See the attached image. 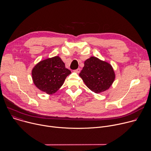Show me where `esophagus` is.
<instances>
[{"label":"esophagus","mask_w":151,"mask_h":151,"mask_svg":"<svg viewBox=\"0 0 151 151\" xmlns=\"http://www.w3.org/2000/svg\"><path fill=\"white\" fill-rule=\"evenodd\" d=\"M74 72H76V73H79L80 72V69H77L75 70Z\"/></svg>","instance_id":"34e87169"}]
</instances>
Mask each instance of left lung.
<instances>
[{
	"label": "left lung",
	"instance_id": "1",
	"mask_svg": "<svg viewBox=\"0 0 151 151\" xmlns=\"http://www.w3.org/2000/svg\"><path fill=\"white\" fill-rule=\"evenodd\" d=\"M79 76L87 87L95 93L108 90L115 78L111 64L95 57L85 61Z\"/></svg>",
	"mask_w": 151,
	"mask_h": 151
}]
</instances>
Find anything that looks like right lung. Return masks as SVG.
<instances>
[{
  "mask_svg": "<svg viewBox=\"0 0 151 151\" xmlns=\"http://www.w3.org/2000/svg\"><path fill=\"white\" fill-rule=\"evenodd\" d=\"M70 73V70L65 68V64L58 56L40 61L32 71L36 87L48 94L56 93Z\"/></svg>",
  "mask_w": 151,
  "mask_h": 151,
  "instance_id": "right-lung-1",
  "label": "right lung"
}]
</instances>
